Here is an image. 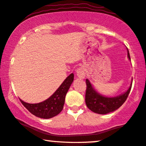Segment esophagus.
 <instances>
[{"mask_svg":"<svg viewBox=\"0 0 146 146\" xmlns=\"http://www.w3.org/2000/svg\"><path fill=\"white\" fill-rule=\"evenodd\" d=\"M76 74H77L78 77H79L81 79L84 78L86 77V72H85L84 68L83 67H80V68H77V70H76Z\"/></svg>","mask_w":146,"mask_h":146,"instance_id":"esophagus-1","label":"esophagus"}]
</instances>
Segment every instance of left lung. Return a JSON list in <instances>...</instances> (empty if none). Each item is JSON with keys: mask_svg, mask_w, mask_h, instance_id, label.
<instances>
[{"mask_svg": "<svg viewBox=\"0 0 146 146\" xmlns=\"http://www.w3.org/2000/svg\"><path fill=\"white\" fill-rule=\"evenodd\" d=\"M128 57L131 60L129 50L127 49ZM86 103L88 108L92 111L99 114H106L118 109L126 101L132 87V83L129 89L115 97H106L98 93L88 80H86Z\"/></svg>", "mask_w": 146, "mask_h": 146, "instance_id": "8db88e82", "label": "left lung"}]
</instances>
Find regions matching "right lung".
<instances>
[{"mask_svg": "<svg viewBox=\"0 0 146 146\" xmlns=\"http://www.w3.org/2000/svg\"><path fill=\"white\" fill-rule=\"evenodd\" d=\"M74 80L72 73L67 77L50 98L38 104H29L19 98L22 104L33 115L43 119H50L59 114L63 109L65 96Z\"/></svg>", "mask_w": 146, "mask_h": 146, "instance_id": "add662e5", "label": "right lung"}]
</instances>
